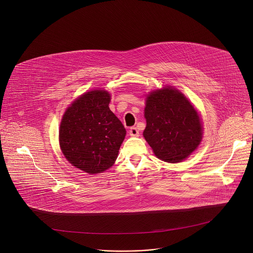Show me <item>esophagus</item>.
I'll use <instances>...</instances> for the list:
<instances>
[{
    "label": "esophagus",
    "mask_w": 253,
    "mask_h": 253,
    "mask_svg": "<svg viewBox=\"0 0 253 253\" xmlns=\"http://www.w3.org/2000/svg\"><path fill=\"white\" fill-rule=\"evenodd\" d=\"M129 134L131 136H139V130L137 129V127L132 126L129 128Z\"/></svg>",
    "instance_id": "34e87169"
}]
</instances>
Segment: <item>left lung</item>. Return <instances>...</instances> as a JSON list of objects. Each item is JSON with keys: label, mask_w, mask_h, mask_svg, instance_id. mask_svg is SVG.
<instances>
[{"label": "left lung", "mask_w": 253, "mask_h": 253, "mask_svg": "<svg viewBox=\"0 0 253 253\" xmlns=\"http://www.w3.org/2000/svg\"><path fill=\"white\" fill-rule=\"evenodd\" d=\"M145 118V139L162 161L179 163L202 140L200 117L176 89L165 87L151 92L146 101Z\"/></svg>", "instance_id": "8db88e82"}]
</instances>
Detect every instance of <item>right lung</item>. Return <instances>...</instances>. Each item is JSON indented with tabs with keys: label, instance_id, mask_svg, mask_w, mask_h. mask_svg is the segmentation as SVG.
<instances>
[{
	"label": "right lung",
	"instance_id": "add662e5",
	"mask_svg": "<svg viewBox=\"0 0 253 253\" xmlns=\"http://www.w3.org/2000/svg\"><path fill=\"white\" fill-rule=\"evenodd\" d=\"M105 90L86 92L75 100L60 124L59 142L65 158L89 174L111 168L126 136V128L109 109Z\"/></svg>",
	"mask_w": 253,
	"mask_h": 253
}]
</instances>
